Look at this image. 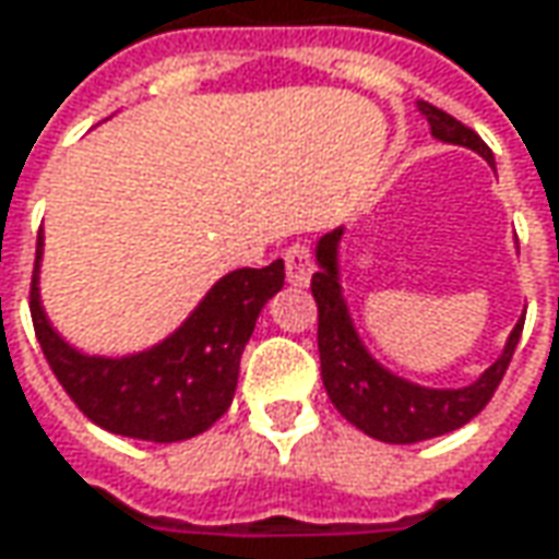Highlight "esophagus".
Returning <instances> with one entry per match:
<instances>
[{
    "instance_id": "1",
    "label": "esophagus",
    "mask_w": 559,
    "mask_h": 559,
    "mask_svg": "<svg viewBox=\"0 0 559 559\" xmlns=\"http://www.w3.org/2000/svg\"><path fill=\"white\" fill-rule=\"evenodd\" d=\"M283 261H286V276H289L292 286H308L311 283V273H313V254L308 246H289L286 248V254H283Z\"/></svg>"
}]
</instances>
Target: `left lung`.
Masks as SVG:
<instances>
[{"instance_id":"8db88e82","label":"left lung","mask_w":559,"mask_h":559,"mask_svg":"<svg viewBox=\"0 0 559 559\" xmlns=\"http://www.w3.org/2000/svg\"><path fill=\"white\" fill-rule=\"evenodd\" d=\"M417 108L426 115L432 136L451 145L473 148L485 162L495 167L491 148L479 140L476 130L451 118L429 102H417ZM345 226L320 236L317 242V264L311 292L317 301V348H320V376L326 385V395L335 404V411L367 432L370 439L389 441V444H414V441L436 439L444 432H454L466 426L469 419L491 401L495 389L501 385L510 357L516 352V342L523 333V320L507 335L501 357L485 370L476 382L463 389H429L417 385L404 376L385 370L376 360L364 338L357 335L355 320L348 313V301L342 295L338 283V242Z\"/></svg>"}]
</instances>
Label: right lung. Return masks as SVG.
<instances>
[{
  "label": "right lung",
  "instance_id": "add662e5",
  "mask_svg": "<svg viewBox=\"0 0 559 559\" xmlns=\"http://www.w3.org/2000/svg\"><path fill=\"white\" fill-rule=\"evenodd\" d=\"M43 233L36 239L31 317L55 379L96 426L142 441H183L224 417L258 313L283 289L286 267H242L221 276L164 342L127 357L83 355L55 333L39 301Z\"/></svg>",
  "mask_w": 559,
  "mask_h": 559
}]
</instances>
